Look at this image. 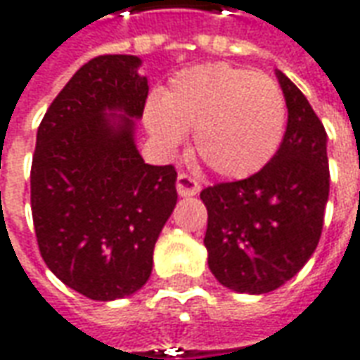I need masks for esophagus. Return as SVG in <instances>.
Masks as SVG:
<instances>
[{
    "mask_svg": "<svg viewBox=\"0 0 360 360\" xmlns=\"http://www.w3.org/2000/svg\"><path fill=\"white\" fill-rule=\"evenodd\" d=\"M176 190H178V194L182 195V198H188V195H195L200 192V184H198V180H195L194 176L180 172L178 180H176Z\"/></svg>",
    "mask_w": 360,
    "mask_h": 360,
    "instance_id": "1",
    "label": "esophagus"
}]
</instances>
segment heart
Wrapping results in <instances>:
<instances>
[{"label": "heart", "instance_id": "heart-1", "mask_svg": "<svg viewBox=\"0 0 360 360\" xmlns=\"http://www.w3.org/2000/svg\"><path fill=\"white\" fill-rule=\"evenodd\" d=\"M145 123L166 148L194 131L195 153L215 174L247 178L276 155L286 101L269 76L223 62L204 64L180 72L162 98H150Z\"/></svg>", "mask_w": 360, "mask_h": 360}]
</instances>
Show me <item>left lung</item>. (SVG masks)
I'll return each mask as SVG.
<instances>
[{
  "mask_svg": "<svg viewBox=\"0 0 360 360\" xmlns=\"http://www.w3.org/2000/svg\"><path fill=\"white\" fill-rule=\"evenodd\" d=\"M288 125L276 155L245 180L202 190L207 264L225 288L266 294L316 251L329 198L327 133L296 84L276 70Z\"/></svg>",
  "mask_w": 360,
  "mask_h": 360,
  "instance_id": "1",
  "label": "left lung"
}]
</instances>
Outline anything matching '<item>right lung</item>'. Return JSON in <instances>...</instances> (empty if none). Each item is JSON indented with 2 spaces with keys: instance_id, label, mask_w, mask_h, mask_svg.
Here are the masks:
<instances>
[{
  "instance_id": "add662e5",
  "label": "right lung",
  "mask_w": 360,
  "mask_h": 360,
  "mask_svg": "<svg viewBox=\"0 0 360 360\" xmlns=\"http://www.w3.org/2000/svg\"><path fill=\"white\" fill-rule=\"evenodd\" d=\"M139 66L131 54L86 62L37 131L31 210L39 251L56 278L100 302L145 286L178 200L174 166L145 165L135 145L132 117H143L148 96Z\"/></svg>"
}]
</instances>
